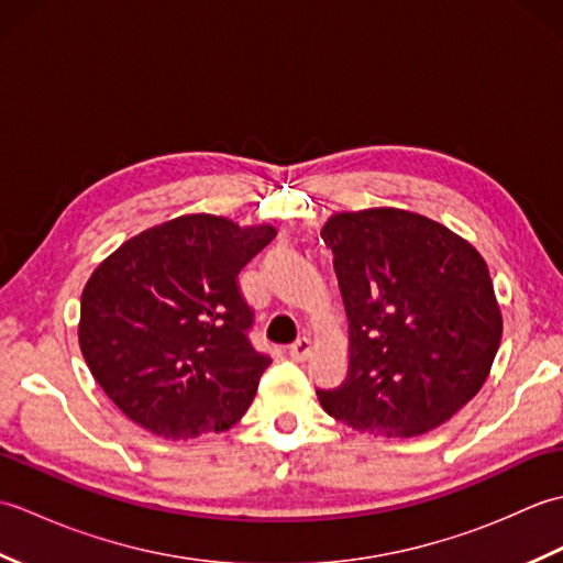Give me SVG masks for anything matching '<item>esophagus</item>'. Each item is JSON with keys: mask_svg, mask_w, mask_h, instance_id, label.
Segmentation results:
<instances>
[{"mask_svg": "<svg viewBox=\"0 0 563 563\" xmlns=\"http://www.w3.org/2000/svg\"><path fill=\"white\" fill-rule=\"evenodd\" d=\"M309 349H312V343H309L307 336H300L295 343H290V357L292 361H305V357L309 355Z\"/></svg>", "mask_w": 563, "mask_h": 563, "instance_id": "obj_1", "label": "esophagus"}]
</instances>
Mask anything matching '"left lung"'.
<instances>
[{
  "label": "left lung",
  "instance_id": "1",
  "mask_svg": "<svg viewBox=\"0 0 563 563\" xmlns=\"http://www.w3.org/2000/svg\"><path fill=\"white\" fill-rule=\"evenodd\" d=\"M321 239L351 345L341 385L317 389L324 411L389 438L445 423L482 389L504 333L479 251L397 208L331 214Z\"/></svg>",
  "mask_w": 563,
  "mask_h": 563
}]
</instances>
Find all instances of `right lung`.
<instances>
[{"mask_svg": "<svg viewBox=\"0 0 563 563\" xmlns=\"http://www.w3.org/2000/svg\"><path fill=\"white\" fill-rule=\"evenodd\" d=\"M275 236L218 214L140 232L81 292L79 349L130 421L166 440L232 428L271 357L249 341L254 309L236 275Z\"/></svg>", "mask_w": 563, "mask_h": 563, "instance_id": "obj_1", "label": "right lung"}]
</instances>
